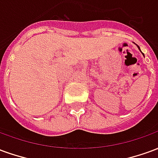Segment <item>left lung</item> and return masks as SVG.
Wrapping results in <instances>:
<instances>
[{"label":"left lung","instance_id":"left-lung-1","mask_svg":"<svg viewBox=\"0 0 158 158\" xmlns=\"http://www.w3.org/2000/svg\"><path fill=\"white\" fill-rule=\"evenodd\" d=\"M138 48L139 49V46H138ZM139 50H140V49H139ZM142 54H143V53H142ZM143 56H144V54H143Z\"/></svg>","mask_w":158,"mask_h":158}]
</instances>
